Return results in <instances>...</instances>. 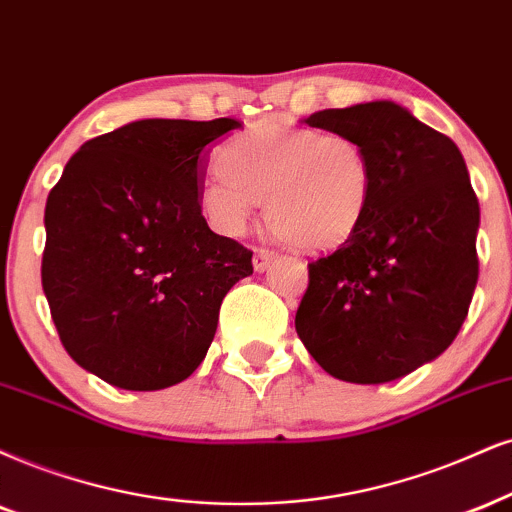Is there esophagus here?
<instances>
[{"label": "esophagus", "mask_w": 512, "mask_h": 512, "mask_svg": "<svg viewBox=\"0 0 512 512\" xmlns=\"http://www.w3.org/2000/svg\"><path fill=\"white\" fill-rule=\"evenodd\" d=\"M277 258L275 251H268V249H256L254 251V258H251V263H254V270L256 273H263L270 263H273Z\"/></svg>", "instance_id": "obj_1"}]
</instances>
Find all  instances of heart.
I'll list each match as a JSON object with an SVG mask.
<instances>
[{
  "mask_svg": "<svg viewBox=\"0 0 512 512\" xmlns=\"http://www.w3.org/2000/svg\"><path fill=\"white\" fill-rule=\"evenodd\" d=\"M218 168L199 189L216 230L242 235L263 199L273 230L306 254L349 242L375 189L368 149L344 132L254 123L220 149Z\"/></svg>",
  "mask_w": 512,
  "mask_h": 512,
  "instance_id": "heart-1",
  "label": "heart"
}]
</instances>
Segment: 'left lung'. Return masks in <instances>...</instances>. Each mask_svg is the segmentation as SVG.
<instances>
[{"label": "left lung", "mask_w": 512, "mask_h": 512, "mask_svg": "<svg viewBox=\"0 0 512 512\" xmlns=\"http://www.w3.org/2000/svg\"><path fill=\"white\" fill-rule=\"evenodd\" d=\"M304 123L361 142L375 189L349 242L308 263L296 334L337 380H399L449 349L475 294L479 201L468 166L453 140L387 99Z\"/></svg>", "instance_id": "left-lung-1"}]
</instances>
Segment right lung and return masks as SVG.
Returning a JSON list of instances; mask_svg holds the SVG:
<instances>
[{
	"label": "right lung",
	"instance_id": "obj_1",
	"mask_svg": "<svg viewBox=\"0 0 512 512\" xmlns=\"http://www.w3.org/2000/svg\"><path fill=\"white\" fill-rule=\"evenodd\" d=\"M235 118H142L85 142L44 208L42 289L63 349L118 389L187 380L251 251L201 216L211 144Z\"/></svg>",
	"mask_w": 512,
	"mask_h": 512
}]
</instances>
